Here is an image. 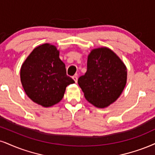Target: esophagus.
<instances>
[{"instance_id": "1", "label": "esophagus", "mask_w": 155, "mask_h": 155, "mask_svg": "<svg viewBox=\"0 0 155 155\" xmlns=\"http://www.w3.org/2000/svg\"><path fill=\"white\" fill-rule=\"evenodd\" d=\"M72 78H73V80L74 81V82H75V83H77V82H78V77H77V75H74L73 77H72Z\"/></svg>"}]
</instances>
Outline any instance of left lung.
Segmentation results:
<instances>
[{
    "mask_svg": "<svg viewBox=\"0 0 155 155\" xmlns=\"http://www.w3.org/2000/svg\"><path fill=\"white\" fill-rule=\"evenodd\" d=\"M127 68L110 49L92 50L87 57V71L78 83L87 101L98 108L114 103L127 83Z\"/></svg>",
    "mask_w": 155,
    "mask_h": 155,
    "instance_id": "1",
    "label": "left lung"
}]
</instances>
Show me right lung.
<instances>
[{
	"label": "right lung",
	"instance_id": "1",
	"mask_svg": "<svg viewBox=\"0 0 155 155\" xmlns=\"http://www.w3.org/2000/svg\"><path fill=\"white\" fill-rule=\"evenodd\" d=\"M21 81L26 95L44 107L60 102L66 87L74 83L67 75L56 47L49 44L39 46L28 55L21 69Z\"/></svg>",
	"mask_w": 155,
	"mask_h": 155
}]
</instances>
